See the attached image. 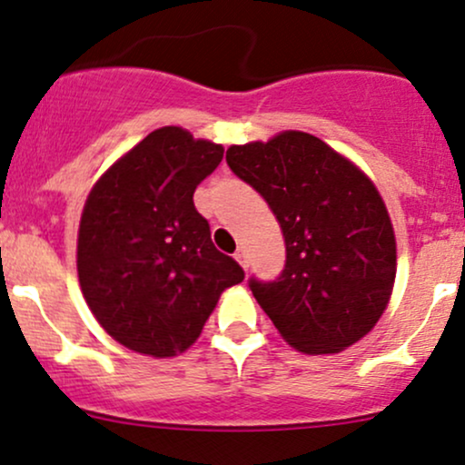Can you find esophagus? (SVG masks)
I'll return each instance as SVG.
<instances>
[{
	"mask_svg": "<svg viewBox=\"0 0 465 465\" xmlns=\"http://www.w3.org/2000/svg\"><path fill=\"white\" fill-rule=\"evenodd\" d=\"M233 258H236V262H238L240 266H242L244 271L249 269V258H247V253H244L242 249H238V251H236V255H233Z\"/></svg>",
	"mask_w": 465,
	"mask_h": 465,
	"instance_id": "esophagus-1",
	"label": "esophagus"
}]
</instances>
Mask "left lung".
I'll return each mask as SVG.
<instances>
[{"label":"left lung","instance_id":"obj_1","mask_svg":"<svg viewBox=\"0 0 465 465\" xmlns=\"http://www.w3.org/2000/svg\"><path fill=\"white\" fill-rule=\"evenodd\" d=\"M227 163L262 194L284 233L280 277L249 280L277 332L303 354H336L362 339L396 280V236L376 185L302 131L232 146Z\"/></svg>","mask_w":465,"mask_h":465}]
</instances>
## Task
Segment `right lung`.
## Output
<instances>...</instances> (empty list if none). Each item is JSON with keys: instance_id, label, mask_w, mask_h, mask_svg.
Returning <instances> with one entry per match:
<instances>
[{"instance_id": "1", "label": "right lung", "mask_w": 465, "mask_h": 465, "mask_svg": "<svg viewBox=\"0 0 465 465\" xmlns=\"http://www.w3.org/2000/svg\"><path fill=\"white\" fill-rule=\"evenodd\" d=\"M221 143L181 126L153 131L98 179L78 229V282L117 343L168 359L199 339L225 288L244 271L214 247L196 212V185L216 170Z\"/></svg>"}]
</instances>
